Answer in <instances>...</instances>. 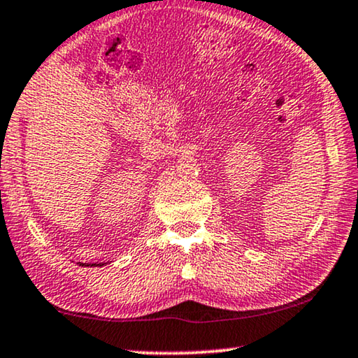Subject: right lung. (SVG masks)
I'll return each instance as SVG.
<instances>
[{
  "label": "right lung",
  "instance_id": "add662e5",
  "mask_svg": "<svg viewBox=\"0 0 358 358\" xmlns=\"http://www.w3.org/2000/svg\"><path fill=\"white\" fill-rule=\"evenodd\" d=\"M80 265H85V266H103L104 264H90V265H87V264H80Z\"/></svg>",
  "mask_w": 358,
  "mask_h": 358
}]
</instances>
